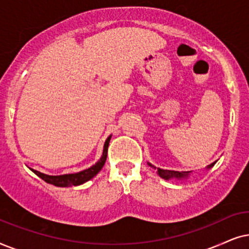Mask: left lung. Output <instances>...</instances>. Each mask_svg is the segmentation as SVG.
<instances>
[{
    "label": "left lung",
    "instance_id": "8db88e82",
    "mask_svg": "<svg viewBox=\"0 0 249 249\" xmlns=\"http://www.w3.org/2000/svg\"><path fill=\"white\" fill-rule=\"evenodd\" d=\"M214 164H211L208 165L207 168H211L212 166H214ZM150 166H152L151 164H149ZM154 167V166H152ZM189 173L190 172H178V171H167V170H160V168H158V174L159 177L165 178V180H168V178H187Z\"/></svg>",
    "mask_w": 249,
    "mask_h": 249
}]
</instances>
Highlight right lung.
<instances>
[{
    "instance_id": "1",
    "label": "right lung",
    "mask_w": 249,
    "mask_h": 249,
    "mask_svg": "<svg viewBox=\"0 0 249 249\" xmlns=\"http://www.w3.org/2000/svg\"><path fill=\"white\" fill-rule=\"evenodd\" d=\"M110 138L109 137L107 140L105 142V147H104V154H102V157L100 158V160L98 161L97 164L91 166L88 170H84L82 172H78V173L75 174H65V175H59V177H53V175H46L43 174L41 172H37L35 170H31L34 172V173L44 180L48 183H51L55 187H72V185H79L84 182L91 180L92 178L95 177L99 172L101 171V168L104 167V165L106 163V159H107V152H108V145H109V141H110Z\"/></svg>"
}]
</instances>
